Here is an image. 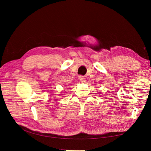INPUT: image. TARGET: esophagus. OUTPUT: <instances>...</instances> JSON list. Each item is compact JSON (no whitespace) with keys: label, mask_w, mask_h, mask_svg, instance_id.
Returning a JSON list of instances; mask_svg holds the SVG:
<instances>
[{"label":"esophagus","mask_w":151,"mask_h":151,"mask_svg":"<svg viewBox=\"0 0 151 151\" xmlns=\"http://www.w3.org/2000/svg\"><path fill=\"white\" fill-rule=\"evenodd\" d=\"M79 80H80L81 83H85V82H86V78L84 76H79Z\"/></svg>","instance_id":"obj_1"}]
</instances>
